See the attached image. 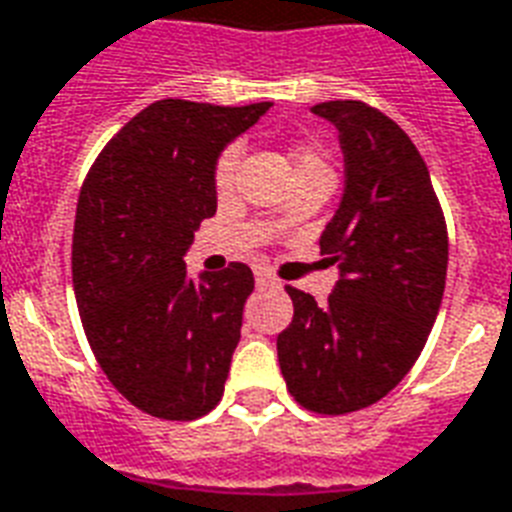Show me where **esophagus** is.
<instances>
[{"label":"esophagus","mask_w":512,"mask_h":512,"mask_svg":"<svg viewBox=\"0 0 512 512\" xmlns=\"http://www.w3.org/2000/svg\"><path fill=\"white\" fill-rule=\"evenodd\" d=\"M256 286H261V288L278 286V280H275V275H270L267 270H256Z\"/></svg>","instance_id":"obj_1"}]
</instances>
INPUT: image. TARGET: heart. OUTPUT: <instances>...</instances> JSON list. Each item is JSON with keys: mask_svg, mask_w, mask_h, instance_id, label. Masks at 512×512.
Here are the masks:
<instances>
[{"mask_svg": "<svg viewBox=\"0 0 512 512\" xmlns=\"http://www.w3.org/2000/svg\"><path fill=\"white\" fill-rule=\"evenodd\" d=\"M297 169L307 167H326V161L321 159V153L310 151V148H302L297 153ZM237 164H240V145H229L221 151V156L215 159L213 167V186L218 194H226L234 183V175H237Z\"/></svg>", "mask_w": 512, "mask_h": 512, "instance_id": "heart-1", "label": "heart"}]
</instances>
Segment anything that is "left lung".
I'll return each instance as SVG.
<instances>
[{"instance_id":"left-lung-1","label":"left lung","mask_w":512,"mask_h":512,"mask_svg":"<svg viewBox=\"0 0 512 512\" xmlns=\"http://www.w3.org/2000/svg\"><path fill=\"white\" fill-rule=\"evenodd\" d=\"M340 132L345 191L321 234L340 280L324 305L288 286L294 318L278 334L291 397L321 416L375 405L416 364L440 310L448 232L413 140L356 99L313 107Z\"/></svg>"}]
</instances>
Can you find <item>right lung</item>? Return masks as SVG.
<instances>
[{"instance_id": "1", "label": "right lung", "mask_w": 512, "mask_h": 512, "mask_svg": "<svg viewBox=\"0 0 512 512\" xmlns=\"http://www.w3.org/2000/svg\"><path fill=\"white\" fill-rule=\"evenodd\" d=\"M267 110L153 102L107 142L80 188V321L107 380L148 416L194 421L224 397L253 272L232 261L191 280L183 256L215 215V159Z\"/></svg>"}]
</instances>
